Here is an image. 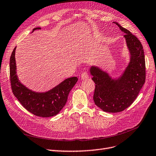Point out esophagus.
Here are the masks:
<instances>
[{
  "instance_id": "1",
  "label": "esophagus",
  "mask_w": 156,
  "mask_h": 156,
  "mask_svg": "<svg viewBox=\"0 0 156 156\" xmlns=\"http://www.w3.org/2000/svg\"><path fill=\"white\" fill-rule=\"evenodd\" d=\"M88 77H89L88 73L87 72H84L81 73V79H83V80L88 79Z\"/></svg>"
}]
</instances>
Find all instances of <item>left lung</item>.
I'll list each match as a JSON object with an SVG mask.
<instances>
[{
  "label": "left lung",
  "instance_id": "1",
  "mask_svg": "<svg viewBox=\"0 0 156 156\" xmlns=\"http://www.w3.org/2000/svg\"><path fill=\"white\" fill-rule=\"evenodd\" d=\"M130 53V61L122 76L117 80L97 67L92 66L90 73L95 84L93 101L98 108L108 113H118L129 108L138 97L145 82V60L140 41L129 30L122 27Z\"/></svg>",
  "mask_w": 156,
  "mask_h": 156
}]
</instances>
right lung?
<instances>
[{"label": "right lung", "mask_w": 156, "mask_h": 156, "mask_svg": "<svg viewBox=\"0 0 156 156\" xmlns=\"http://www.w3.org/2000/svg\"><path fill=\"white\" fill-rule=\"evenodd\" d=\"M40 29L36 27L34 30ZM15 49L9 60V75L11 90L22 106L32 114L43 118L56 115L65 105L70 90L78 80L77 77L65 79L55 88L46 93H36L22 84L16 74Z\"/></svg>", "instance_id": "1"}]
</instances>
